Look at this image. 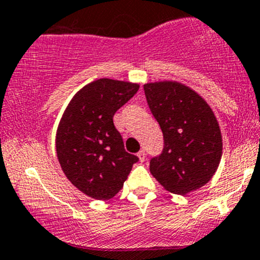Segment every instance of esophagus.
Masks as SVG:
<instances>
[{
	"mask_svg": "<svg viewBox=\"0 0 260 260\" xmlns=\"http://www.w3.org/2000/svg\"><path fill=\"white\" fill-rule=\"evenodd\" d=\"M138 156H139V159H140V161H144V160H145V151L140 150L138 153Z\"/></svg>",
	"mask_w": 260,
	"mask_h": 260,
	"instance_id": "esophagus-1",
	"label": "esophagus"
}]
</instances>
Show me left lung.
I'll return each instance as SVG.
<instances>
[{
  "label": "left lung",
  "mask_w": 260,
  "mask_h": 260,
  "mask_svg": "<svg viewBox=\"0 0 260 260\" xmlns=\"http://www.w3.org/2000/svg\"><path fill=\"white\" fill-rule=\"evenodd\" d=\"M146 102L163 133L164 148L150 159V173L167 189L184 196L216 172L222 138L211 107L178 82L144 84Z\"/></svg>",
  "instance_id": "8db88e82"
}]
</instances>
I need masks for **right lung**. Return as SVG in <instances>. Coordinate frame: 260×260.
<instances>
[{
	"label": "right lung",
	"instance_id": "1",
	"mask_svg": "<svg viewBox=\"0 0 260 260\" xmlns=\"http://www.w3.org/2000/svg\"><path fill=\"white\" fill-rule=\"evenodd\" d=\"M138 89L130 82L97 79L77 92L61 116L55 139L59 163L72 184L92 199H112L139 160L125 150L114 125V115Z\"/></svg>",
	"mask_w": 260,
	"mask_h": 260
}]
</instances>
